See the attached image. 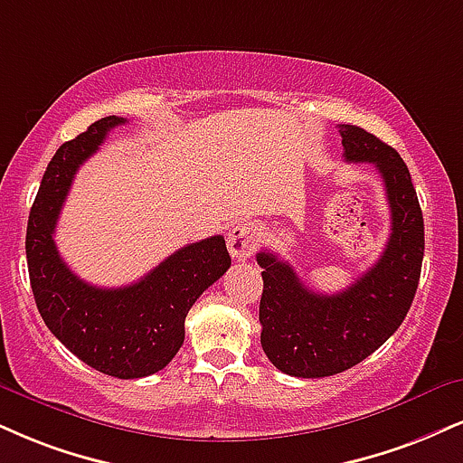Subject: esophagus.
<instances>
[{
    "label": "esophagus",
    "instance_id": "obj_1",
    "mask_svg": "<svg viewBox=\"0 0 463 463\" xmlns=\"http://www.w3.org/2000/svg\"><path fill=\"white\" fill-rule=\"evenodd\" d=\"M256 241H259V232L252 224H237L228 231L226 246L228 252H231L239 260H248L250 256L254 254Z\"/></svg>",
    "mask_w": 463,
    "mask_h": 463
}]
</instances>
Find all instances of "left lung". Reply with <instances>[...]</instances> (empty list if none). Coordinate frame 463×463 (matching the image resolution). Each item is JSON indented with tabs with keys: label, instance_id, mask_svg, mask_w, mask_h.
<instances>
[{
	"label": "left lung",
	"instance_id": "1",
	"mask_svg": "<svg viewBox=\"0 0 463 463\" xmlns=\"http://www.w3.org/2000/svg\"><path fill=\"white\" fill-rule=\"evenodd\" d=\"M345 161L373 164L391 207V237L375 265L341 293H315L274 252L256 254L263 267L260 345L278 371L327 377L358 364L397 332L420 280L425 224L399 153L355 125H341Z\"/></svg>",
	"mask_w": 463,
	"mask_h": 463
}]
</instances>
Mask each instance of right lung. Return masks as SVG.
<instances>
[{"mask_svg":"<svg viewBox=\"0 0 463 463\" xmlns=\"http://www.w3.org/2000/svg\"><path fill=\"white\" fill-rule=\"evenodd\" d=\"M125 118L105 116L55 150L27 220L25 254L34 299L53 336L92 369L137 380L164 369L185 338L196 299L231 267L222 235L176 250L146 276L120 288L83 282L55 248L53 232L72 176Z\"/></svg>","mask_w":463,"mask_h":463,"instance_id":"1","label":"right lung"}]
</instances>
